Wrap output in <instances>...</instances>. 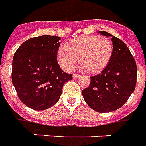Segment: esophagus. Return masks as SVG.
Instances as JSON below:
<instances>
[{
    "label": "esophagus",
    "instance_id": "34e87169",
    "mask_svg": "<svg viewBox=\"0 0 146 146\" xmlns=\"http://www.w3.org/2000/svg\"><path fill=\"white\" fill-rule=\"evenodd\" d=\"M80 77V75H78V74H73V78H78Z\"/></svg>",
    "mask_w": 146,
    "mask_h": 146
}]
</instances>
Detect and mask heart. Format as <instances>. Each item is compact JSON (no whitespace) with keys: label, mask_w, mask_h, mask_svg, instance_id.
<instances>
[{"label":"heart","mask_w":146,"mask_h":146,"mask_svg":"<svg viewBox=\"0 0 146 146\" xmlns=\"http://www.w3.org/2000/svg\"><path fill=\"white\" fill-rule=\"evenodd\" d=\"M111 41L104 36H85L75 38L66 43L65 48H59L57 60L66 71L74 70L78 59L88 73L95 74L102 71L112 54Z\"/></svg>","instance_id":"b5f03b06"}]
</instances>
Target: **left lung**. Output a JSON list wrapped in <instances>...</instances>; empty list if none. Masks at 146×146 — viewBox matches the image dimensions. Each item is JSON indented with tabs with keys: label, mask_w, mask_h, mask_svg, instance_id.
Listing matches in <instances>:
<instances>
[{
	"label": "left lung",
	"mask_w": 146,
	"mask_h": 146,
	"mask_svg": "<svg viewBox=\"0 0 146 146\" xmlns=\"http://www.w3.org/2000/svg\"><path fill=\"white\" fill-rule=\"evenodd\" d=\"M111 37L112 54L101 74L90 77V84L82 93L85 101L98 112H110L121 108L134 91L137 66L124 42L106 31H98Z\"/></svg>",
	"instance_id": "obj_1"
}]
</instances>
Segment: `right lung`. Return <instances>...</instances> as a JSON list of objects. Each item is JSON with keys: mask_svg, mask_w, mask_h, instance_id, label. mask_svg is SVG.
I'll return each mask as SVG.
<instances>
[{"mask_svg": "<svg viewBox=\"0 0 146 146\" xmlns=\"http://www.w3.org/2000/svg\"><path fill=\"white\" fill-rule=\"evenodd\" d=\"M61 38L42 35L22 44L13 56L12 80L19 98L36 111L53 106L60 99L65 82L72 79L57 63Z\"/></svg>", "mask_w": 146, "mask_h": 146, "instance_id": "add662e5", "label": "right lung"}]
</instances>
